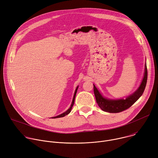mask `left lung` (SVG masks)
Listing matches in <instances>:
<instances>
[{
  "mask_svg": "<svg viewBox=\"0 0 158 158\" xmlns=\"http://www.w3.org/2000/svg\"><path fill=\"white\" fill-rule=\"evenodd\" d=\"M148 79V70L146 64L145 66V73L143 81L137 91L126 99L109 100L104 98L100 94L98 89L94 85V93L96 102L99 107L105 112L110 113H118L129 108L135 102L142 96L145 89Z\"/></svg>",
  "mask_w": 158,
  "mask_h": 158,
  "instance_id": "8db88e82",
  "label": "left lung"
}]
</instances>
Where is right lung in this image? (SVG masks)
<instances>
[{"instance_id":"right-lung-1","label":"right lung","mask_w":158,"mask_h":158,"mask_svg":"<svg viewBox=\"0 0 158 158\" xmlns=\"http://www.w3.org/2000/svg\"><path fill=\"white\" fill-rule=\"evenodd\" d=\"M77 89H78V87H77V88H76V91H75L74 95V98H73V102H72V104H71V105L70 108H69L68 110H66L65 112H64V113H62V114H60V115H59V116H57L52 117V119L58 118H62V117H64V116H65L67 115L68 114H69V112H71V109H72V107H73V105H74V104L75 97H76V93H77Z\"/></svg>"}]
</instances>
